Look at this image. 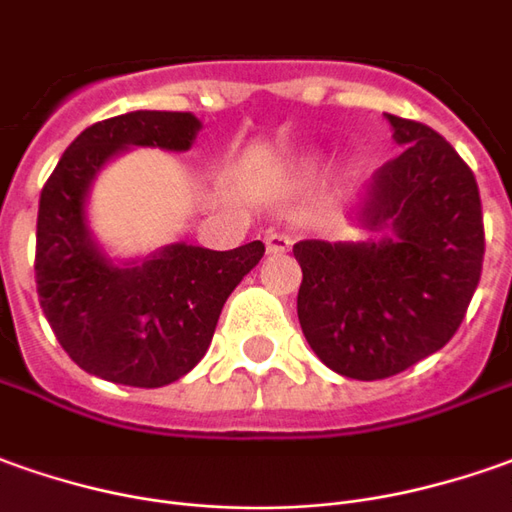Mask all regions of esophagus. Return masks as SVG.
Returning <instances> with one entry per match:
<instances>
[{"instance_id": "1", "label": "esophagus", "mask_w": 512, "mask_h": 512, "mask_svg": "<svg viewBox=\"0 0 512 512\" xmlns=\"http://www.w3.org/2000/svg\"><path fill=\"white\" fill-rule=\"evenodd\" d=\"M264 248H267V253H287L292 248V239L287 234L270 231V234L264 236Z\"/></svg>"}]
</instances>
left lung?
I'll return each mask as SVG.
<instances>
[{
	"instance_id": "left-lung-1",
	"label": "left lung",
	"mask_w": 512,
	"mask_h": 512,
	"mask_svg": "<svg viewBox=\"0 0 512 512\" xmlns=\"http://www.w3.org/2000/svg\"><path fill=\"white\" fill-rule=\"evenodd\" d=\"M404 153L376 169L354 220L379 242L303 239L298 320L320 362L373 382L440 351L474 298L485 231L474 172L443 136L387 114Z\"/></svg>"
}]
</instances>
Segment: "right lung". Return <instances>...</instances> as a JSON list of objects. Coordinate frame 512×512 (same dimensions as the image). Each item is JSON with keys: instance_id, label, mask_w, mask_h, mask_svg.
<instances>
[{"instance_id": "add662e5", "label": "right lung", "mask_w": 512, "mask_h": 512, "mask_svg": "<svg viewBox=\"0 0 512 512\" xmlns=\"http://www.w3.org/2000/svg\"><path fill=\"white\" fill-rule=\"evenodd\" d=\"M203 128L183 111H130L86 128L61 155L38 203V301L74 365L105 382L164 387L209 351L228 295L264 245L209 250L175 242L147 259L114 262L88 228V192L130 147L186 153Z\"/></svg>"}]
</instances>
